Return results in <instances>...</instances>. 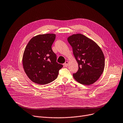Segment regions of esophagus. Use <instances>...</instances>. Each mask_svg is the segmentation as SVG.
Returning a JSON list of instances; mask_svg holds the SVG:
<instances>
[{"mask_svg":"<svg viewBox=\"0 0 123 123\" xmlns=\"http://www.w3.org/2000/svg\"><path fill=\"white\" fill-rule=\"evenodd\" d=\"M68 61H66L64 64V66L65 67H67L68 66Z\"/></svg>","mask_w":123,"mask_h":123,"instance_id":"obj_1","label":"esophagus"}]
</instances>
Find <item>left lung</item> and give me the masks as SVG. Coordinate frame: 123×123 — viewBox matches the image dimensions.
I'll use <instances>...</instances> for the list:
<instances>
[{
  "instance_id": "1",
  "label": "left lung",
  "mask_w": 123,
  "mask_h": 123,
  "mask_svg": "<svg viewBox=\"0 0 123 123\" xmlns=\"http://www.w3.org/2000/svg\"><path fill=\"white\" fill-rule=\"evenodd\" d=\"M79 65L74 78L81 84L90 85L102 74L105 58L101 48L91 39L81 34H74L67 38Z\"/></svg>"
}]
</instances>
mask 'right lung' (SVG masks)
I'll return each instance as SVG.
<instances>
[{
	"label": "right lung",
	"mask_w": 123,
	"mask_h": 123,
	"mask_svg": "<svg viewBox=\"0 0 123 123\" xmlns=\"http://www.w3.org/2000/svg\"><path fill=\"white\" fill-rule=\"evenodd\" d=\"M56 38L55 34H39L32 38L26 45L22 58L23 66L29 79L43 85L56 79L63 67L57 62L52 49Z\"/></svg>",
	"instance_id": "add662e5"
}]
</instances>
